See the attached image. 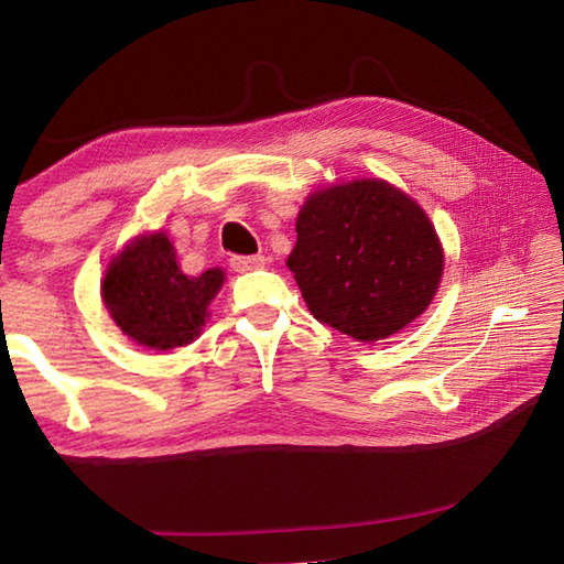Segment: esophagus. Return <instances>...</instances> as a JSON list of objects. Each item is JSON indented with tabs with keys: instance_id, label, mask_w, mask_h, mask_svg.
Instances as JSON below:
<instances>
[{
	"instance_id": "esophagus-1",
	"label": "esophagus",
	"mask_w": 564,
	"mask_h": 564,
	"mask_svg": "<svg viewBox=\"0 0 564 564\" xmlns=\"http://www.w3.org/2000/svg\"><path fill=\"white\" fill-rule=\"evenodd\" d=\"M263 265H265L263 256H234V259H231V269L238 271V273L263 269Z\"/></svg>"
}]
</instances>
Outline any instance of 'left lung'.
<instances>
[{
    "label": "left lung",
    "mask_w": 564,
    "mask_h": 564,
    "mask_svg": "<svg viewBox=\"0 0 564 564\" xmlns=\"http://www.w3.org/2000/svg\"><path fill=\"white\" fill-rule=\"evenodd\" d=\"M289 269L313 318L373 343L415 321L437 291L443 246L413 198L380 178L316 191L295 221Z\"/></svg>",
    "instance_id": "8db88e82"
}]
</instances>
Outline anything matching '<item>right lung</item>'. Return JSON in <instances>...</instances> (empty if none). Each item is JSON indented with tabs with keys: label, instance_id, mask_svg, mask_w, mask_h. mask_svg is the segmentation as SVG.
Instances as JSON below:
<instances>
[{
	"label": "right lung",
	"instance_id": "right-lung-1",
	"mask_svg": "<svg viewBox=\"0 0 564 564\" xmlns=\"http://www.w3.org/2000/svg\"><path fill=\"white\" fill-rule=\"evenodd\" d=\"M224 285V271L181 273L166 234L139 236L113 256L101 281V299L123 336L139 346L169 350L194 340L208 303Z\"/></svg>",
	"mask_w": 564,
	"mask_h": 564
}]
</instances>
